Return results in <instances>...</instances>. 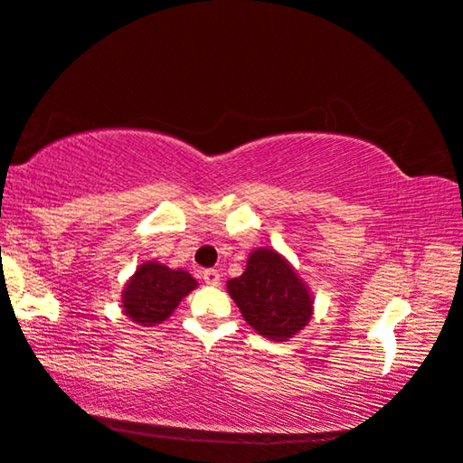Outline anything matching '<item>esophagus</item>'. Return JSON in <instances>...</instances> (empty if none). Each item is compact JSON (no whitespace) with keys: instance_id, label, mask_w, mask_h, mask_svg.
<instances>
[{"instance_id":"1","label":"esophagus","mask_w":463,"mask_h":463,"mask_svg":"<svg viewBox=\"0 0 463 463\" xmlns=\"http://www.w3.org/2000/svg\"><path fill=\"white\" fill-rule=\"evenodd\" d=\"M203 280H205L207 285H211V287H217L219 280H222V277H219L217 270L209 269V270H203Z\"/></svg>"}]
</instances>
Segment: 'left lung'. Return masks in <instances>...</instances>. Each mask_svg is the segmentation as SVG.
I'll return each mask as SVG.
<instances>
[{
	"mask_svg": "<svg viewBox=\"0 0 463 463\" xmlns=\"http://www.w3.org/2000/svg\"><path fill=\"white\" fill-rule=\"evenodd\" d=\"M227 293L240 307L248 326L274 342H287L311 321L309 287L270 248H258L248 256L244 274L227 280Z\"/></svg>",
	"mask_w": 463,
	"mask_h": 463,
	"instance_id": "1",
	"label": "left lung"
}]
</instances>
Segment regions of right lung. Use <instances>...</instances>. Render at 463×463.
I'll return each instance as SVG.
<instances>
[{
    "label": "right lung",
    "instance_id": "1",
    "mask_svg": "<svg viewBox=\"0 0 463 463\" xmlns=\"http://www.w3.org/2000/svg\"><path fill=\"white\" fill-rule=\"evenodd\" d=\"M193 288H197V280L186 270H173L160 262H144L128 280L121 293V307L134 323L152 327L166 321Z\"/></svg>",
    "mask_w": 463,
    "mask_h": 463
}]
</instances>
